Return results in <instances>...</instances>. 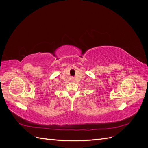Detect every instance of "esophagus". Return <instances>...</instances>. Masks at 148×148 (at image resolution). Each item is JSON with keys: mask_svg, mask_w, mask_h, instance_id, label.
Masks as SVG:
<instances>
[{"mask_svg": "<svg viewBox=\"0 0 148 148\" xmlns=\"http://www.w3.org/2000/svg\"><path fill=\"white\" fill-rule=\"evenodd\" d=\"M71 79H72V80H73V78H71Z\"/></svg>", "mask_w": 148, "mask_h": 148, "instance_id": "34e87169", "label": "esophagus"}]
</instances>
